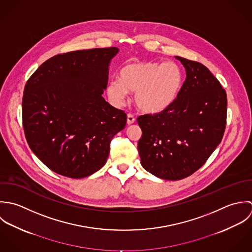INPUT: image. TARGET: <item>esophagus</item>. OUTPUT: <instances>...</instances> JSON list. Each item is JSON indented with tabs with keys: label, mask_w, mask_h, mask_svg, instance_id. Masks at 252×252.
Instances as JSON below:
<instances>
[{
	"label": "esophagus",
	"mask_w": 252,
	"mask_h": 252,
	"mask_svg": "<svg viewBox=\"0 0 252 252\" xmlns=\"http://www.w3.org/2000/svg\"><path fill=\"white\" fill-rule=\"evenodd\" d=\"M134 121H135L134 116H133L132 114H127V118H126V123H127V125H131V124H133V123H134Z\"/></svg>",
	"instance_id": "1"
}]
</instances>
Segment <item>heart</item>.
<instances>
[{"instance_id": "heart-1", "label": "heart", "mask_w": 252, "mask_h": 252, "mask_svg": "<svg viewBox=\"0 0 252 252\" xmlns=\"http://www.w3.org/2000/svg\"><path fill=\"white\" fill-rule=\"evenodd\" d=\"M184 81L182 68L175 62L131 61L120 70V79L107 85V95L117 106L123 105L127 91L134 92L136 107L150 114L162 112L178 96Z\"/></svg>"}]
</instances>
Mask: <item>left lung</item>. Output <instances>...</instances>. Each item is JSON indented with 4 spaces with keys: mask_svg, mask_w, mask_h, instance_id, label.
Segmentation results:
<instances>
[{
    "mask_svg": "<svg viewBox=\"0 0 252 252\" xmlns=\"http://www.w3.org/2000/svg\"><path fill=\"white\" fill-rule=\"evenodd\" d=\"M186 70L177 98L165 110L137 118L141 165L165 180L186 178L202 166L222 140L227 95L200 62L175 56Z\"/></svg>",
    "mask_w": 252,
    "mask_h": 252,
    "instance_id": "left-lung-1",
    "label": "left lung"
}]
</instances>
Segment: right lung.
I'll return each instance as SVG.
<instances>
[{"label": "right lung", "instance_id": "right-lung-1", "mask_svg": "<svg viewBox=\"0 0 252 252\" xmlns=\"http://www.w3.org/2000/svg\"><path fill=\"white\" fill-rule=\"evenodd\" d=\"M118 48L57 54L27 81L23 128L33 153L52 171L84 178L106 163L126 115L102 97Z\"/></svg>", "mask_w": 252, "mask_h": 252}]
</instances>
